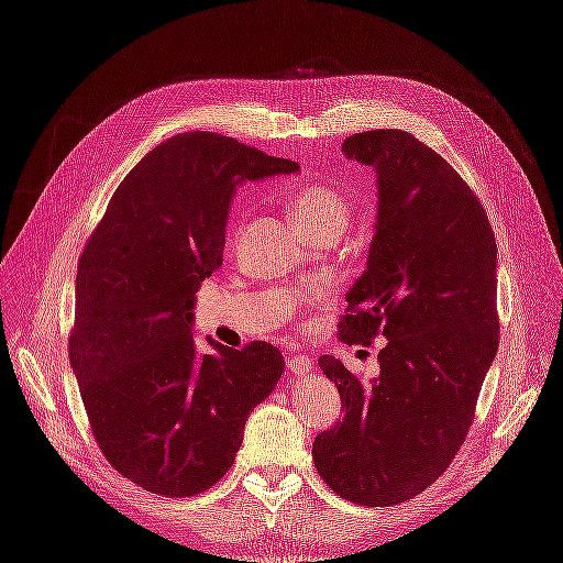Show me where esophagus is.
<instances>
[{
	"label": "esophagus",
	"instance_id": "obj_1",
	"mask_svg": "<svg viewBox=\"0 0 563 563\" xmlns=\"http://www.w3.org/2000/svg\"><path fill=\"white\" fill-rule=\"evenodd\" d=\"M286 366L294 373V376H305V373L312 371V360L308 354H288Z\"/></svg>",
	"mask_w": 563,
	"mask_h": 563
}]
</instances>
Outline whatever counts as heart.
<instances>
[{
    "mask_svg": "<svg viewBox=\"0 0 563 563\" xmlns=\"http://www.w3.org/2000/svg\"><path fill=\"white\" fill-rule=\"evenodd\" d=\"M291 213L305 236L335 232L343 234L350 225V203L333 187L308 185L291 197Z\"/></svg>",
    "mask_w": 563,
    "mask_h": 563,
    "instance_id": "heart-1",
    "label": "heart"
}]
</instances>
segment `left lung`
I'll list each match as a JSON object with an SVG mask.
<instances>
[{"label": "left lung", "mask_w": 563, "mask_h": 563, "mask_svg": "<svg viewBox=\"0 0 563 563\" xmlns=\"http://www.w3.org/2000/svg\"><path fill=\"white\" fill-rule=\"evenodd\" d=\"M343 152L376 172L378 216L338 338L387 343L368 383L319 360L345 416L317 434L312 457L340 498L389 507L434 484L467 437L498 352V249L482 201L416 135L354 133Z\"/></svg>", "instance_id": "left-lung-1"}]
</instances>
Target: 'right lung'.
<instances>
[{"instance_id": "obj_1", "label": "right lung", "mask_w": 563, "mask_h": 563, "mask_svg": "<svg viewBox=\"0 0 563 563\" xmlns=\"http://www.w3.org/2000/svg\"><path fill=\"white\" fill-rule=\"evenodd\" d=\"M296 162L228 135L164 141L117 187L84 246L70 364L108 463L166 498L211 488L232 467L249 413L284 373L282 352L195 345V294L223 263L232 195Z\"/></svg>"}]
</instances>
